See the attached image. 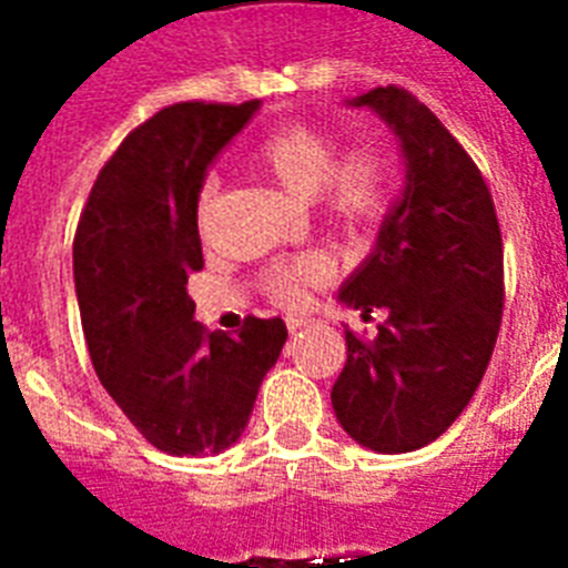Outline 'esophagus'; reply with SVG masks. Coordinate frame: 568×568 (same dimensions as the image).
Wrapping results in <instances>:
<instances>
[{
    "instance_id": "obj_1",
    "label": "esophagus",
    "mask_w": 568,
    "mask_h": 568,
    "mask_svg": "<svg viewBox=\"0 0 568 568\" xmlns=\"http://www.w3.org/2000/svg\"><path fill=\"white\" fill-rule=\"evenodd\" d=\"M285 324H288V333H292V336H294V333H301L303 327H310L312 318H288V321H285Z\"/></svg>"
}]
</instances>
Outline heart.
I'll return each instance as SVG.
<instances>
[{"label":"heart","instance_id":"heart-1","mask_svg":"<svg viewBox=\"0 0 568 568\" xmlns=\"http://www.w3.org/2000/svg\"><path fill=\"white\" fill-rule=\"evenodd\" d=\"M253 155L285 191L312 200L327 217L345 226L379 221L392 203L395 176L386 153L377 146H351L342 153L336 132L310 120H292L271 129ZM209 203L212 185H205L196 203L200 223L209 214ZM324 276L327 265L321 258L297 256L267 267L262 274V288L276 306L297 310L306 301V292Z\"/></svg>","mask_w":568,"mask_h":568}]
</instances>
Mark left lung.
Instances as JSON below:
<instances>
[{
    "label": "left lung",
    "mask_w": 568,
    "mask_h": 568,
    "mask_svg": "<svg viewBox=\"0 0 568 568\" xmlns=\"http://www.w3.org/2000/svg\"><path fill=\"white\" fill-rule=\"evenodd\" d=\"M354 105L400 138L406 191L338 294L363 318H388L374 338L345 329L347 363L329 397L351 439L406 454L439 439L484 379L504 312L501 230L484 173L418 97L388 84Z\"/></svg>",
    "instance_id": "1"
}]
</instances>
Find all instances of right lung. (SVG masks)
<instances>
[{"instance_id": "add662e5", "label": "right lung", "mask_w": 568, "mask_h": 568, "mask_svg": "<svg viewBox=\"0 0 568 568\" xmlns=\"http://www.w3.org/2000/svg\"><path fill=\"white\" fill-rule=\"evenodd\" d=\"M258 100L176 102L132 129L93 182L73 276L93 372L150 445L176 457L230 448L283 351V318L247 315L235 336L194 321L203 267L196 196L205 168Z\"/></svg>"}]
</instances>
